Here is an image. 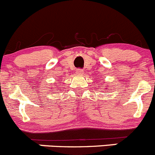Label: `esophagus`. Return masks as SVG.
Returning <instances> with one entry per match:
<instances>
[{"label":"esophagus","mask_w":155,"mask_h":155,"mask_svg":"<svg viewBox=\"0 0 155 155\" xmlns=\"http://www.w3.org/2000/svg\"><path fill=\"white\" fill-rule=\"evenodd\" d=\"M76 74H78V75H82L83 73V71L82 70V69H77V70H76Z\"/></svg>","instance_id":"34e87169"}]
</instances>
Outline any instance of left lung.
Segmentation results:
<instances>
[{"label":"left lung","instance_id":"left-lung-1","mask_svg":"<svg viewBox=\"0 0 155 155\" xmlns=\"http://www.w3.org/2000/svg\"><path fill=\"white\" fill-rule=\"evenodd\" d=\"M107 87H108V86H107ZM107 90H108V89H107Z\"/></svg>","mask_w":155,"mask_h":155}]
</instances>
